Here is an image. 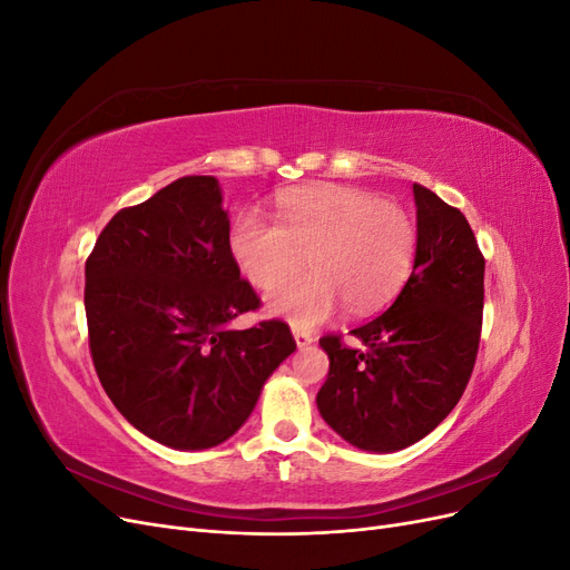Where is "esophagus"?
<instances>
[{
  "instance_id": "obj_1",
  "label": "esophagus",
  "mask_w": 570,
  "mask_h": 570,
  "mask_svg": "<svg viewBox=\"0 0 570 570\" xmlns=\"http://www.w3.org/2000/svg\"><path fill=\"white\" fill-rule=\"evenodd\" d=\"M292 333H295V342H297V347H299V350L308 347V344L314 342V335H312V333H306V331H299V327H295V331H292Z\"/></svg>"
}]
</instances>
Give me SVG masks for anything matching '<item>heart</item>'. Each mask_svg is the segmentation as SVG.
Wrapping results in <instances>:
<instances>
[{
	"instance_id": "b5f03b06",
	"label": "heart",
	"mask_w": 570,
	"mask_h": 570,
	"mask_svg": "<svg viewBox=\"0 0 570 570\" xmlns=\"http://www.w3.org/2000/svg\"><path fill=\"white\" fill-rule=\"evenodd\" d=\"M278 226L256 212L239 214L230 252L254 285L268 289L296 272L309 254L315 266L268 295L273 314L312 327L347 302L354 314L385 304L402 287L416 254L409 214L364 189L325 185L289 193L278 202Z\"/></svg>"
}]
</instances>
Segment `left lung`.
<instances>
[{"mask_svg": "<svg viewBox=\"0 0 570 570\" xmlns=\"http://www.w3.org/2000/svg\"><path fill=\"white\" fill-rule=\"evenodd\" d=\"M416 258L385 314L318 342L331 368L316 404L325 423L366 452H396L435 430L459 404L475 366L485 256L469 220L433 189L413 183Z\"/></svg>", "mask_w": 570, "mask_h": 570, "instance_id": "left-lung-1", "label": "left lung"}]
</instances>
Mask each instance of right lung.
Returning <instances> with one entry per match:
<instances>
[{"instance_id": "obj_1", "label": "right lung", "mask_w": 570, "mask_h": 570, "mask_svg": "<svg viewBox=\"0 0 570 570\" xmlns=\"http://www.w3.org/2000/svg\"><path fill=\"white\" fill-rule=\"evenodd\" d=\"M214 176L178 178L120 209L85 262L92 364L114 406L174 450H209L243 425L297 350L285 321L226 323L262 299L239 278Z\"/></svg>"}]
</instances>
